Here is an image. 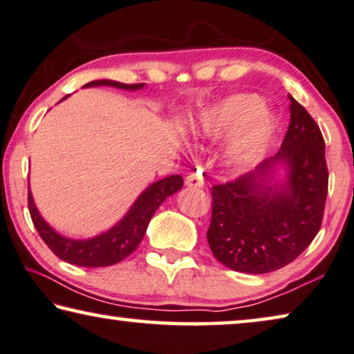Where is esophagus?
Returning a JSON list of instances; mask_svg holds the SVG:
<instances>
[{
    "label": "esophagus",
    "instance_id": "1",
    "mask_svg": "<svg viewBox=\"0 0 354 354\" xmlns=\"http://www.w3.org/2000/svg\"><path fill=\"white\" fill-rule=\"evenodd\" d=\"M186 186L189 187H202L203 186V178L200 175V171L189 173L186 178Z\"/></svg>",
    "mask_w": 354,
    "mask_h": 354
}]
</instances>
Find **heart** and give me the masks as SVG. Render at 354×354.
I'll list each match as a JSON object with an SVG mask.
<instances>
[{"label":"heart","instance_id":"1","mask_svg":"<svg viewBox=\"0 0 354 354\" xmlns=\"http://www.w3.org/2000/svg\"><path fill=\"white\" fill-rule=\"evenodd\" d=\"M259 106L254 95H236L203 115L205 130L211 136H225L241 127L227 151L229 162L236 167L251 165L259 159L275 127L273 115Z\"/></svg>","mask_w":354,"mask_h":354}]
</instances>
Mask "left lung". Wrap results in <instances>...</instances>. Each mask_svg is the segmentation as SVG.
<instances>
[{
	"label": "left lung",
	"instance_id": "left-lung-1",
	"mask_svg": "<svg viewBox=\"0 0 354 354\" xmlns=\"http://www.w3.org/2000/svg\"><path fill=\"white\" fill-rule=\"evenodd\" d=\"M291 122L281 149L256 173L211 189L208 245L216 259L235 272L268 273L291 263L321 229L329 171L318 124L289 95ZM288 165L281 189L262 188L257 179L273 162Z\"/></svg>",
	"mask_w": 354,
	"mask_h": 354
}]
</instances>
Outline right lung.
I'll return each instance as SVG.
<instances>
[{"label":"right lung","instance_id":"1","mask_svg":"<svg viewBox=\"0 0 354 354\" xmlns=\"http://www.w3.org/2000/svg\"><path fill=\"white\" fill-rule=\"evenodd\" d=\"M86 86H109L127 88V91H136V88L143 87L145 84H122L108 81V79H100V81L86 84ZM66 97H63V100ZM181 187L183 178L179 175L163 178L160 181L154 183L140 195L133 207L130 208L125 218L115 227L91 240H70L52 230L46 221L39 216L30 191L28 209L31 221H33L42 241L62 261L75 263V266L79 267H109L124 261L127 256H130L138 248L146 234L147 224H149L152 214L156 213V209L159 208L163 200L170 197L171 194L178 192Z\"/></svg>","mask_w":354,"mask_h":354}]
</instances>
